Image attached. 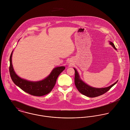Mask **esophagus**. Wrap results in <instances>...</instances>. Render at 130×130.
<instances>
[{"instance_id": "esophagus-1", "label": "esophagus", "mask_w": 130, "mask_h": 130, "mask_svg": "<svg viewBox=\"0 0 130 130\" xmlns=\"http://www.w3.org/2000/svg\"><path fill=\"white\" fill-rule=\"evenodd\" d=\"M70 64H71V63H70Z\"/></svg>"}]
</instances>
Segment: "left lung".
Here are the masks:
<instances>
[{
    "mask_svg": "<svg viewBox=\"0 0 130 130\" xmlns=\"http://www.w3.org/2000/svg\"><path fill=\"white\" fill-rule=\"evenodd\" d=\"M110 44L115 49V46L113 43L112 42H110ZM75 70V79H74V82L75 84L78 91L82 94H83L85 96H86L87 97L93 98L102 95L105 93H106L107 91H108L112 87L117 83L118 81L116 82L115 83L110 86L106 88H93L92 87L89 86L86 84H85L84 82H83L80 78L79 75L77 71V70L74 68Z\"/></svg>",
    "mask_w": 130,
    "mask_h": 130,
    "instance_id": "obj_1",
    "label": "left lung"
}]
</instances>
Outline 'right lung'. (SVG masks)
Wrapping results in <instances>:
<instances>
[{
	"instance_id": "right-lung-1",
	"label": "right lung",
	"mask_w": 130,
	"mask_h": 130,
	"mask_svg": "<svg viewBox=\"0 0 130 130\" xmlns=\"http://www.w3.org/2000/svg\"><path fill=\"white\" fill-rule=\"evenodd\" d=\"M12 52L10 57L9 66L10 75L12 80L23 91L33 96H42L50 93L56 84L58 76L65 69L64 66L55 68L45 79L38 82H31L20 78L16 74L12 65Z\"/></svg>"
}]
</instances>
